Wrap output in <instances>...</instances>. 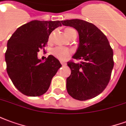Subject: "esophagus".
<instances>
[{
  "label": "esophagus",
  "mask_w": 126,
  "mask_h": 126,
  "mask_svg": "<svg viewBox=\"0 0 126 126\" xmlns=\"http://www.w3.org/2000/svg\"><path fill=\"white\" fill-rule=\"evenodd\" d=\"M61 65H63V66L67 65V63H64V62H61Z\"/></svg>",
  "instance_id": "esophagus-1"
}]
</instances>
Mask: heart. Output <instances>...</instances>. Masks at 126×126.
Here are the masks:
<instances>
[{
    "label": "heart",
    "instance_id": "obj_1",
    "mask_svg": "<svg viewBox=\"0 0 126 126\" xmlns=\"http://www.w3.org/2000/svg\"><path fill=\"white\" fill-rule=\"evenodd\" d=\"M65 34L67 37H68L69 38L74 36L75 34H76V32L73 28H66L64 30ZM51 36H50V38ZM52 54L54 57L59 59L61 61H65L68 59L71 54V52L70 50H69L67 48H63V47H55L54 49L52 50Z\"/></svg>",
    "mask_w": 126,
    "mask_h": 126
}]
</instances>
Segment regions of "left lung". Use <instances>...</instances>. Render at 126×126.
Returning a JSON list of instances; mask_svg holds the SVG:
<instances>
[{
  "instance_id": "obj_1",
  "label": "left lung",
  "mask_w": 126,
  "mask_h": 126,
  "mask_svg": "<svg viewBox=\"0 0 126 126\" xmlns=\"http://www.w3.org/2000/svg\"><path fill=\"white\" fill-rule=\"evenodd\" d=\"M79 34V47L73 58L81 60L67 62L71 75L67 78V90L71 97L86 100L100 94L111 79L113 52L106 36L94 24L81 19L61 21Z\"/></svg>"
}]
</instances>
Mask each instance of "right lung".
<instances>
[{
  "instance_id": "add662e5",
  "label": "right lung",
  "mask_w": 126,
  "mask_h": 126,
  "mask_svg": "<svg viewBox=\"0 0 126 126\" xmlns=\"http://www.w3.org/2000/svg\"><path fill=\"white\" fill-rule=\"evenodd\" d=\"M60 21H32L18 28L7 42L5 52L7 71L19 92L39 96L49 88L52 78L61 67L59 61L49 55L44 62L38 52L44 49L50 33Z\"/></svg>"
}]
</instances>
